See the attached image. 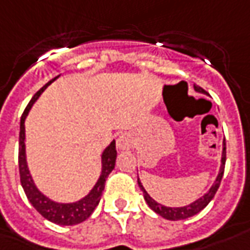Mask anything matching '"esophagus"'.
I'll use <instances>...</instances> for the list:
<instances>
[{
    "label": "esophagus",
    "mask_w": 250,
    "mask_h": 250,
    "mask_svg": "<svg viewBox=\"0 0 250 250\" xmlns=\"http://www.w3.org/2000/svg\"><path fill=\"white\" fill-rule=\"evenodd\" d=\"M116 146L120 150H127L132 146V137L128 132H122L116 139Z\"/></svg>",
    "instance_id": "esophagus-1"
}]
</instances>
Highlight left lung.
<instances>
[{"label": "left lung", "instance_id": "8db88e82", "mask_svg": "<svg viewBox=\"0 0 250 250\" xmlns=\"http://www.w3.org/2000/svg\"><path fill=\"white\" fill-rule=\"evenodd\" d=\"M194 90L197 93H201V94H208L204 89H201L200 86L194 84ZM225 164H226V142L223 139V150H222V159H220V168H219L218 176L215 179V182L212 183V186L209 188V190L201 196L200 198L194 200L193 203L189 204V205H185V207H167V205H163V204L157 203L156 200H153L152 197L147 194V191L145 190V188L142 186V183L139 181L138 178V186L139 189L142 190L144 193V198L147 203V205L152 208V209L160 215L161 218L167 219V220H183V219H188L190 216H194L197 215L200 210H203L208 204L210 203V200L215 197L216 191H218L219 186H220V182H222V178H223V172H225Z\"/></svg>", "mask_w": 250, "mask_h": 250}]
</instances>
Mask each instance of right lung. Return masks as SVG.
Segmentation results:
<instances>
[{"instance_id": "add662e5", "label": "right lung", "mask_w": 250, "mask_h": 250, "mask_svg": "<svg viewBox=\"0 0 250 250\" xmlns=\"http://www.w3.org/2000/svg\"><path fill=\"white\" fill-rule=\"evenodd\" d=\"M57 78L59 76H56L54 79L49 81L42 89L35 93V96L32 97L31 101L28 103L27 108L21 115V119H20V135H19V172H20V182H21V186L24 189V193L27 198H28V201L31 203L32 207L38 210L43 218L47 219L52 223H56V225L74 226L78 225V223H82L83 220L89 218L90 215L93 213V210L96 209V207L98 205L100 200H101V196H103L106 178L112 172V169L115 168L118 152H116V142L113 139L101 153V174L98 176L96 185L93 186V189L90 190L86 196L82 197L78 201H74V203L54 201L50 197L43 194L37 188V185H35L31 174H30L28 164H27L24 122L27 119L28 112L32 108V105L40 98L41 94L46 90L47 86L50 83H53Z\"/></svg>"}]
</instances>
